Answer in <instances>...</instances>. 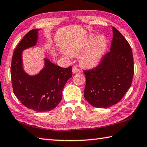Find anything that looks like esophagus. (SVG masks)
Listing matches in <instances>:
<instances>
[{"label": "esophagus", "mask_w": 147, "mask_h": 147, "mask_svg": "<svg viewBox=\"0 0 147 147\" xmlns=\"http://www.w3.org/2000/svg\"><path fill=\"white\" fill-rule=\"evenodd\" d=\"M78 72H80L79 69L77 67H76V66L73 67V74L76 73H78Z\"/></svg>", "instance_id": "obj_1"}]
</instances>
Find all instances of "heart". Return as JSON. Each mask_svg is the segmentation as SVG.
<instances>
[{"label": "heart", "mask_w": 147, "mask_h": 147, "mask_svg": "<svg viewBox=\"0 0 147 147\" xmlns=\"http://www.w3.org/2000/svg\"><path fill=\"white\" fill-rule=\"evenodd\" d=\"M107 45V39L104 35L96 38L95 35H91L85 41L71 49V53L77 54L85 50L81 55L80 63L84 67H93L98 65L102 60Z\"/></svg>", "instance_id": "b5f03b06"}]
</instances>
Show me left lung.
<instances>
[{
	"instance_id": "left-lung-1",
	"label": "left lung",
	"mask_w": 147,
	"mask_h": 147,
	"mask_svg": "<svg viewBox=\"0 0 147 147\" xmlns=\"http://www.w3.org/2000/svg\"><path fill=\"white\" fill-rule=\"evenodd\" d=\"M112 32L110 52L96 67L84 71V96L98 108L117 104L130 88L134 74L133 53L129 43L115 27H112Z\"/></svg>"
}]
</instances>
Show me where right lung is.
<instances>
[{
	"mask_svg": "<svg viewBox=\"0 0 147 147\" xmlns=\"http://www.w3.org/2000/svg\"><path fill=\"white\" fill-rule=\"evenodd\" d=\"M39 29L26 33L16 48L12 58L11 76L13 92L22 104L36 112L50 111L62 97V90L72 77V67H61L45 58V67L36 75L24 71L22 53L36 45Z\"/></svg>",
	"mask_w": 147,
	"mask_h": 147,
	"instance_id": "1",
	"label": "right lung"
}]
</instances>
